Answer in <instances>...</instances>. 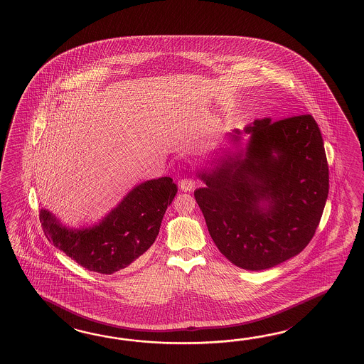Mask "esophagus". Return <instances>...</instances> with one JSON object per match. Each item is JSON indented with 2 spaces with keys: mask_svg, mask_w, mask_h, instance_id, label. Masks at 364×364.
I'll return each mask as SVG.
<instances>
[{
  "mask_svg": "<svg viewBox=\"0 0 364 364\" xmlns=\"http://www.w3.org/2000/svg\"><path fill=\"white\" fill-rule=\"evenodd\" d=\"M193 187H195V181L193 178H183L179 181V188L182 191H191Z\"/></svg>",
  "mask_w": 364,
  "mask_h": 364,
  "instance_id": "obj_1",
  "label": "esophagus"
}]
</instances>
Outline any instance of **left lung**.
Returning <instances> with one entry per match:
<instances>
[{"instance_id":"8db88e82","label":"left lung","mask_w":364,"mask_h":364,"mask_svg":"<svg viewBox=\"0 0 364 364\" xmlns=\"http://www.w3.org/2000/svg\"><path fill=\"white\" fill-rule=\"evenodd\" d=\"M228 136L230 147L196 173L205 186L193 195L229 262L269 269L298 255L320 223L329 191L323 136L309 114L264 117Z\"/></svg>"}]
</instances>
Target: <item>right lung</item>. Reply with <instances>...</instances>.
<instances>
[{
  "mask_svg": "<svg viewBox=\"0 0 364 364\" xmlns=\"http://www.w3.org/2000/svg\"><path fill=\"white\" fill-rule=\"evenodd\" d=\"M178 187L171 177L134 186L108 215L92 225L70 228L48 209L40 223L49 242L88 271L112 274L138 263L154 245Z\"/></svg>",
  "mask_w": 364,
  "mask_h": 364,
  "instance_id": "right-lung-1",
  "label": "right lung"
}]
</instances>
